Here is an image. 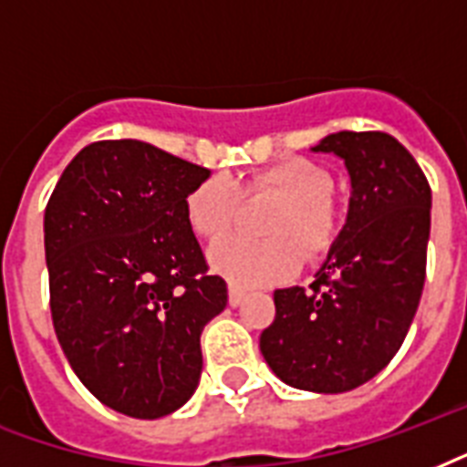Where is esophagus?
Wrapping results in <instances>:
<instances>
[{"label": "esophagus", "instance_id": "1", "mask_svg": "<svg viewBox=\"0 0 467 467\" xmlns=\"http://www.w3.org/2000/svg\"><path fill=\"white\" fill-rule=\"evenodd\" d=\"M244 296H247V293L242 291V288H237V285H230V293H227V303H230L233 307L242 306V303H244Z\"/></svg>", "mask_w": 467, "mask_h": 467}]
</instances>
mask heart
<instances>
[{
    "instance_id": "heart-1",
    "label": "heart",
    "mask_w": 467,
    "mask_h": 467,
    "mask_svg": "<svg viewBox=\"0 0 467 467\" xmlns=\"http://www.w3.org/2000/svg\"><path fill=\"white\" fill-rule=\"evenodd\" d=\"M332 191V174L325 167L293 157L237 182L223 174L208 176L186 198V218L198 237L218 240L240 215L242 196H276L285 201L269 223V237L274 240L227 237L208 254L211 269L218 276L237 288H256L285 281L298 271L296 244L306 256L325 254L332 247L339 230Z\"/></svg>"
}]
</instances>
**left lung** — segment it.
I'll list each match as a JSON object with an SVG mask.
<instances>
[{"mask_svg":"<svg viewBox=\"0 0 467 467\" xmlns=\"http://www.w3.org/2000/svg\"><path fill=\"white\" fill-rule=\"evenodd\" d=\"M312 152L347 164V223L310 291L274 293L276 317L259 348L285 385L334 395L368 383L405 341L427 276L431 189L388 133L339 130Z\"/></svg>","mask_w":467,"mask_h":467,"instance_id":"8db88e82","label":"left lung"}]
</instances>
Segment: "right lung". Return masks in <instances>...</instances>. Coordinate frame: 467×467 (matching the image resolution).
Here are the masks:
<instances>
[{
    "label": "right lung",
    "mask_w": 467,
    "mask_h": 467,
    "mask_svg": "<svg viewBox=\"0 0 467 467\" xmlns=\"http://www.w3.org/2000/svg\"><path fill=\"white\" fill-rule=\"evenodd\" d=\"M208 176L150 142L101 140L69 161L46 205L57 341L84 388L135 420L193 395L201 332L227 306L186 218Z\"/></svg>",
    "instance_id": "right-lung-1"
}]
</instances>
